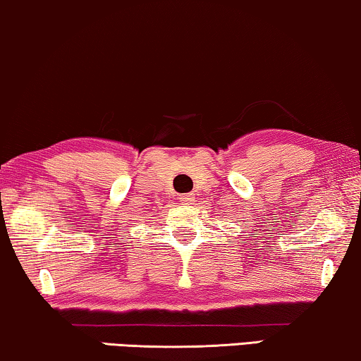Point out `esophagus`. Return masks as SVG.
I'll return each instance as SVG.
<instances>
[{
  "label": "esophagus",
  "mask_w": 361,
  "mask_h": 361,
  "mask_svg": "<svg viewBox=\"0 0 361 361\" xmlns=\"http://www.w3.org/2000/svg\"><path fill=\"white\" fill-rule=\"evenodd\" d=\"M192 200H195V195H191V192H190V195L180 196V201H181V202H190V201H192Z\"/></svg>",
  "instance_id": "1"
}]
</instances>
